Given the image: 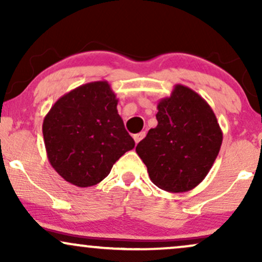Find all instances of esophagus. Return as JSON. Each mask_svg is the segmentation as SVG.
Masks as SVG:
<instances>
[{
	"label": "esophagus",
	"mask_w": 262,
	"mask_h": 262,
	"mask_svg": "<svg viewBox=\"0 0 262 262\" xmlns=\"http://www.w3.org/2000/svg\"><path fill=\"white\" fill-rule=\"evenodd\" d=\"M144 137H145V132H140V133L135 134V135H134V141H135V144H138L141 139H144Z\"/></svg>",
	"instance_id": "esophagus-1"
}]
</instances>
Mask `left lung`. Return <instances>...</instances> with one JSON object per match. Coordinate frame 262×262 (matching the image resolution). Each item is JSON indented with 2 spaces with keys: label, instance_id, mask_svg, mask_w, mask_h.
I'll return each mask as SVG.
<instances>
[{
  "label": "left lung",
  "instance_id": "1",
  "mask_svg": "<svg viewBox=\"0 0 262 262\" xmlns=\"http://www.w3.org/2000/svg\"><path fill=\"white\" fill-rule=\"evenodd\" d=\"M158 125L137 145L154 185L164 191L187 192L212 169L223 133L214 112L197 92L176 85L159 101Z\"/></svg>",
  "mask_w": 262,
  "mask_h": 262
}]
</instances>
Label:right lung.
<instances>
[{
  "instance_id": "obj_1",
  "label": "right lung",
  "mask_w": 262,
  "mask_h": 262,
  "mask_svg": "<svg viewBox=\"0 0 262 262\" xmlns=\"http://www.w3.org/2000/svg\"><path fill=\"white\" fill-rule=\"evenodd\" d=\"M107 81L65 93L43 122L48 160L65 181L90 187L106 179L114 162L134 148Z\"/></svg>"
}]
</instances>
